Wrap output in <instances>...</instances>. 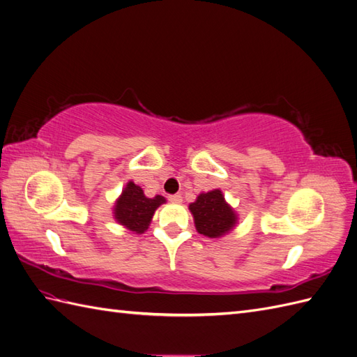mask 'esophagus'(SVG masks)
Wrapping results in <instances>:
<instances>
[{"mask_svg":"<svg viewBox=\"0 0 357 357\" xmlns=\"http://www.w3.org/2000/svg\"><path fill=\"white\" fill-rule=\"evenodd\" d=\"M168 199H169L171 202H176V204H180V202L183 201L181 195H177V193H176V195H169V197H168Z\"/></svg>","mask_w":357,"mask_h":357,"instance_id":"34e87169","label":"esophagus"}]
</instances>
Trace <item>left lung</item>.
I'll return each mask as SVG.
<instances>
[{
  "mask_svg": "<svg viewBox=\"0 0 357 357\" xmlns=\"http://www.w3.org/2000/svg\"><path fill=\"white\" fill-rule=\"evenodd\" d=\"M189 210L195 220L197 231L208 238H219L228 234L236 225V213L225 201L222 190L214 189L201 193L195 202L189 205Z\"/></svg>",
  "mask_w": 357,
  "mask_h": 357,
  "instance_id": "8db88e82",
  "label": "left lung"
}]
</instances>
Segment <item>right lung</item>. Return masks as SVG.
I'll list each match as a JSON object with an SVG mask.
<instances>
[{
	"label": "right lung",
	"instance_id": "add662e5",
	"mask_svg": "<svg viewBox=\"0 0 357 357\" xmlns=\"http://www.w3.org/2000/svg\"><path fill=\"white\" fill-rule=\"evenodd\" d=\"M165 202V198L156 195L147 198L143 189L137 186L134 181H128L122 190V195L114 204V219L117 223L135 234H143L147 231L153 214L159 205Z\"/></svg>",
	"mask_w": 357,
	"mask_h": 357
}]
</instances>
